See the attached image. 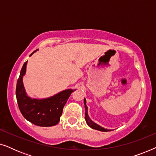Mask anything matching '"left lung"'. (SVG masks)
Instances as JSON below:
<instances>
[{
    "label": "left lung",
    "mask_w": 156,
    "mask_h": 156,
    "mask_svg": "<svg viewBox=\"0 0 156 156\" xmlns=\"http://www.w3.org/2000/svg\"><path fill=\"white\" fill-rule=\"evenodd\" d=\"M84 106H85V110H86V112H85V120H86V122L87 123V125L89 126V127H91V129H94L95 130H98V131H104V132H106V131H111L112 130L110 129H104V128L100 126L99 125L97 124V123L94 122L93 121H91L90 118H89V115H88V108H87V106L86 105V99L84 98Z\"/></svg>",
    "instance_id": "8db88e82"
}]
</instances>
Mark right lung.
<instances>
[{
	"label": "right lung",
	"instance_id": "right-lung-1",
	"mask_svg": "<svg viewBox=\"0 0 156 156\" xmlns=\"http://www.w3.org/2000/svg\"><path fill=\"white\" fill-rule=\"evenodd\" d=\"M30 54L31 56L34 52ZM27 61L25 62L21 69L20 76L17 82L16 94L18 107L21 114L27 121L39 126H52L57 124L60 120L63 108L72 89H67L50 98L43 99H32L27 95L23 83V77L26 71Z\"/></svg>",
	"mask_w": 156,
	"mask_h": 156
}]
</instances>
